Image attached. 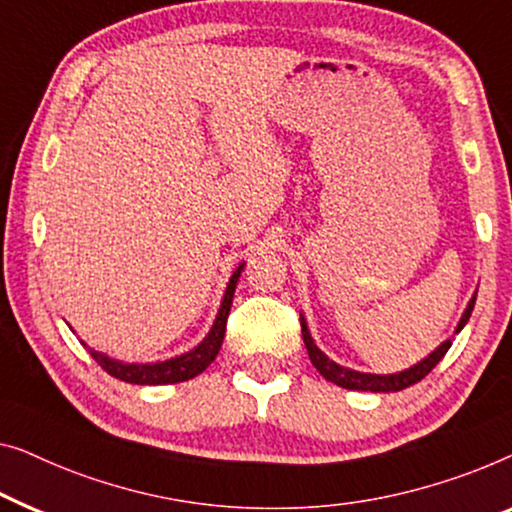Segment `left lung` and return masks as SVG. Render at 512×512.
Here are the masks:
<instances>
[{
  "label": "left lung",
  "instance_id": "1",
  "mask_svg": "<svg viewBox=\"0 0 512 512\" xmlns=\"http://www.w3.org/2000/svg\"><path fill=\"white\" fill-rule=\"evenodd\" d=\"M475 294L478 292H473L469 306H466V311L462 313V318H459V322H457L455 334H459V331L464 329L466 322H469L473 306H475ZM301 334H304L308 357H311L315 369L320 371V376L327 378L329 383H334L338 387H345V390H359V392H401L410 385L420 383V380L427 376V373L445 357V352H448L452 345V338H455V336L445 338V341L438 345L434 352H429L427 357L410 366V369H403L397 373H385V376H380V373H362V371L348 369V366H341V364H336L334 359H329L325 352L315 345L311 331H308L304 315H301Z\"/></svg>",
  "mask_w": 512,
  "mask_h": 512
}]
</instances>
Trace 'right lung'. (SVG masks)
I'll list each match as a JSON object with an SVG mask.
<instances>
[{
	"label": "right lung",
	"mask_w": 512,
	"mask_h": 512,
	"mask_svg": "<svg viewBox=\"0 0 512 512\" xmlns=\"http://www.w3.org/2000/svg\"><path fill=\"white\" fill-rule=\"evenodd\" d=\"M243 266H246V262L236 266L232 278H229L225 297H222V304L218 308V315H215L211 331L204 336V341L194 345L192 350L183 352V355L164 359V362H146V364L122 362V359H113L109 355H104V352L88 348L83 341L81 343L90 350V355L95 357V362L102 366L106 373H111L113 378L125 380V383H132V385H174V383H183V380L199 376L201 371H206L208 366H211V362L218 357V352L222 348V338H225V329H227V315H229V308H232L234 290H236V283H239Z\"/></svg>",
	"instance_id": "add662e5"
}]
</instances>
